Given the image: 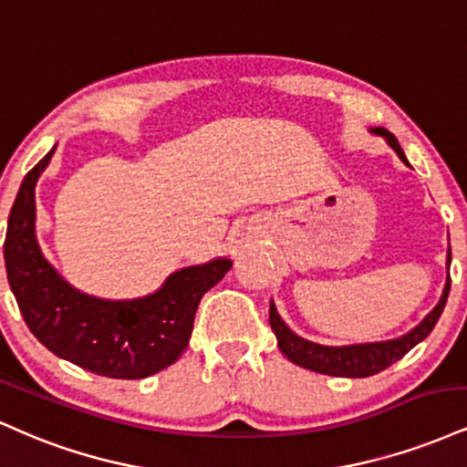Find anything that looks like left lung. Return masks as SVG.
<instances>
[{
	"label": "left lung",
	"instance_id": "1",
	"mask_svg": "<svg viewBox=\"0 0 467 467\" xmlns=\"http://www.w3.org/2000/svg\"><path fill=\"white\" fill-rule=\"evenodd\" d=\"M374 133L385 135L389 140V144L396 148L398 157L402 159L404 163H409L396 137H393L391 133H387L385 129H374ZM448 265H451V251H448ZM448 293H451V277H448L446 288H443V295H441L440 304L435 306V310H432L431 315L426 317V319L421 321L418 327H415V330L404 334L402 338H396V341H385V343L348 345V348H326V345H317L312 341H306V338H301L295 332H290L286 323L279 319L273 301H271V310H268V321H271V327H273V332H275L277 345H279V349H282V354L286 356L288 360H293L295 365L306 367V369H312V371H317V374H326V376L367 378V376L378 374V371L387 369V367H391L393 363H398L404 354H409L415 345L429 337V334L432 332V327H435V323L440 321L443 308H446Z\"/></svg>",
	"mask_w": 467,
	"mask_h": 467
}]
</instances>
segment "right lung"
<instances>
[{
    "label": "right lung",
    "instance_id": "add662e5",
    "mask_svg": "<svg viewBox=\"0 0 467 467\" xmlns=\"http://www.w3.org/2000/svg\"><path fill=\"white\" fill-rule=\"evenodd\" d=\"M54 148L26 174L8 216L5 275L21 317L49 352L107 378L140 380L185 352L202 295L232 268L229 260L188 266L144 299H93L63 282L35 238V183Z\"/></svg>",
    "mask_w": 467,
    "mask_h": 467
}]
</instances>
